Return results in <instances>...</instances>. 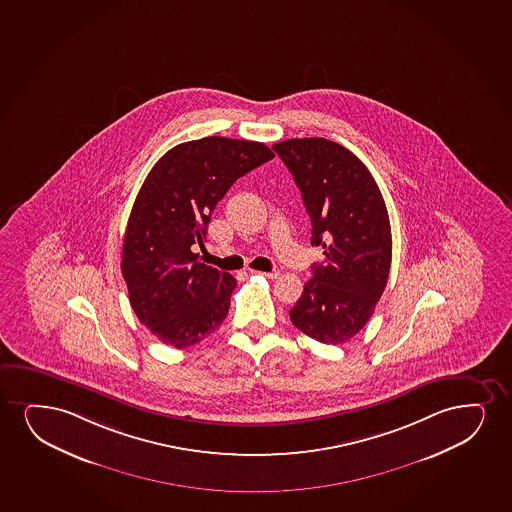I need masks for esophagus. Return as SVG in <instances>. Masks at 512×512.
Returning <instances> with one entry per match:
<instances>
[{
  "label": "esophagus",
  "instance_id": "obj_1",
  "mask_svg": "<svg viewBox=\"0 0 512 512\" xmlns=\"http://www.w3.org/2000/svg\"><path fill=\"white\" fill-rule=\"evenodd\" d=\"M259 275H263V277H266V279H279L280 277V272H277V270H275V272H265V273H259Z\"/></svg>",
  "mask_w": 512,
  "mask_h": 512
}]
</instances>
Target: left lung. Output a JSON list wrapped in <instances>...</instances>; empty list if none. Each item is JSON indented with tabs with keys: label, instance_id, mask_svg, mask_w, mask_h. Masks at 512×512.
I'll return each mask as SVG.
<instances>
[{
	"label": "left lung",
	"instance_id": "1",
	"mask_svg": "<svg viewBox=\"0 0 512 512\" xmlns=\"http://www.w3.org/2000/svg\"><path fill=\"white\" fill-rule=\"evenodd\" d=\"M311 220V246L324 249L289 311L294 327L324 344L346 343L376 310L391 266V225L369 169L325 138L275 143Z\"/></svg>",
	"mask_w": 512,
	"mask_h": 512
}]
</instances>
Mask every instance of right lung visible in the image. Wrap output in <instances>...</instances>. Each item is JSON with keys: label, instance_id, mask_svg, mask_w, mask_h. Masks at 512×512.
<instances>
[{"label": "right lung", "instance_id": "add662e5", "mask_svg": "<svg viewBox=\"0 0 512 512\" xmlns=\"http://www.w3.org/2000/svg\"><path fill=\"white\" fill-rule=\"evenodd\" d=\"M275 154L265 143L206 136L168 150L150 169L124 233L121 272L131 308L161 343L187 348L227 318L235 279L197 261L216 204Z\"/></svg>", "mask_w": 512, "mask_h": 512}]
</instances>
